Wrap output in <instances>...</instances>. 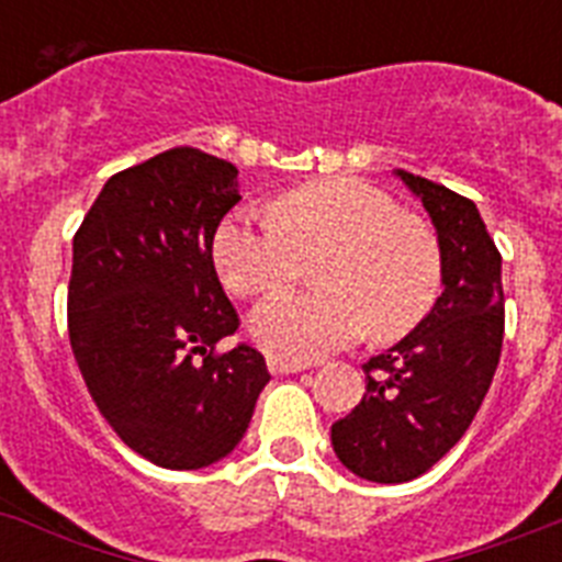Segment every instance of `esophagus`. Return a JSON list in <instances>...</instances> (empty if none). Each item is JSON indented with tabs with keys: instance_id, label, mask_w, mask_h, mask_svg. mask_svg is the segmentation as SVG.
I'll return each mask as SVG.
<instances>
[{
	"instance_id": "obj_1",
	"label": "esophagus",
	"mask_w": 562,
	"mask_h": 562,
	"mask_svg": "<svg viewBox=\"0 0 562 562\" xmlns=\"http://www.w3.org/2000/svg\"><path fill=\"white\" fill-rule=\"evenodd\" d=\"M308 362H300V359H288V356H268V370L277 375L282 373H300V370H308Z\"/></svg>"
}]
</instances>
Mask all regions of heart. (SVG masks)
<instances>
[{
    "instance_id": "1",
    "label": "heart",
    "mask_w": 562,
    "mask_h": 562,
    "mask_svg": "<svg viewBox=\"0 0 562 562\" xmlns=\"http://www.w3.org/2000/svg\"><path fill=\"white\" fill-rule=\"evenodd\" d=\"M271 214H228L212 243L217 274L240 296L274 294L319 257V285L277 294L251 316L254 339L271 353L314 359L368 330L402 339L436 305V234L364 180H308L282 192Z\"/></svg>"
}]
</instances>
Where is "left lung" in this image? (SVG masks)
<instances>
[{"label":"left lung","instance_id":"1","mask_svg":"<svg viewBox=\"0 0 562 562\" xmlns=\"http://www.w3.org/2000/svg\"><path fill=\"white\" fill-rule=\"evenodd\" d=\"M432 217L443 291L398 345L362 364L364 396L330 427L353 475L404 484L461 441L484 402L504 345L501 251L470 198L396 169Z\"/></svg>","mask_w":562,"mask_h":562}]
</instances>
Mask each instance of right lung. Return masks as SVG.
<instances>
[{"label":"right lung","instance_id":"right-lung-1","mask_svg":"<svg viewBox=\"0 0 562 562\" xmlns=\"http://www.w3.org/2000/svg\"><path fill=\"white\" fill-rule=\"evenodd\" d=\"M240 200L237 166L175 146L112 175L72 237L67 328L92 402L164 470H200L240 443L268 384L214 271V232Z\"/></svg>","mask_w":562,"mask_h":562}]
</instances>
